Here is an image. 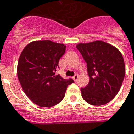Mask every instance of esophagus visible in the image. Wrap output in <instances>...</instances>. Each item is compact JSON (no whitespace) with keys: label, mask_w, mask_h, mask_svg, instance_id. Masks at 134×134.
Segmentation results:
<instances>
[{"label":"esophagus","mask_w":134,"mask_h":134,"mask_svg":"<svg viewBox=\"0 0 134 134\" xmlns=\"http://www.w3.org/2000/svg\"><path fill=\"white\" fill-rule=\"evenodd\" d=\"M72 79H73L75 82H77V79H78V75H74L73 77H72Z\"/></svg>","instance_id":"obj_1"}]
</instances>
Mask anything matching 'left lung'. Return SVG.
<instances>
[{
  "label": "left lung",
  "mask_w": 134,
  "mask_h": 134,
  "mask_svg": "<svg viewBox=\"0 0 134 134\" xmlns=\"http://www.w3.org/2000/svg\"><path fill=\"white\" fill-rule=\"evenodd\" d=\"M76 48L86 62L89 82L81 88L83 99L94 106L109 102L121 87L125 75L123 57L107 43L96 41L80 43Z\"/></svg>",
  "instance_id": "1"
}]
</instances>
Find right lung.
Listing matches in <instances>:
<instances>
[{
    "instance_id": "obj_1",
    "label": "right lung",
    "mask_w": 134,
    "mask_h": 134,
    "mask_svg": "<svg viewBox=\"0 0 134 134\" xmlns=\"http://www.w3.org/2000/svg\"><path fill=\"white\" fill-rule=\"evenodd\" d=\"M66 46L51 41H36L21 52L17 75L25 93L37 105L52 107L65 96L67 86L74 82L55 75L59 61L65 54Z\"/></svg>"
}]
</instances>
